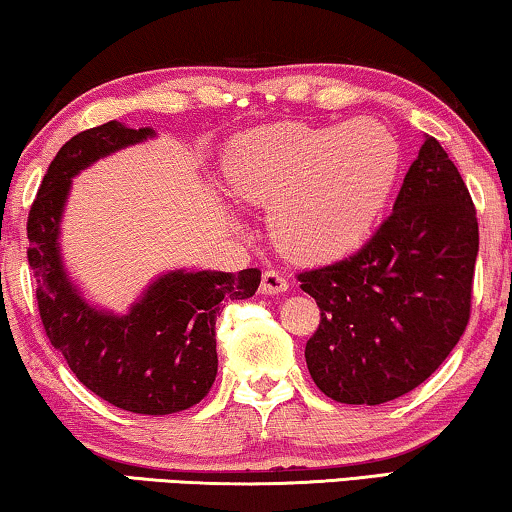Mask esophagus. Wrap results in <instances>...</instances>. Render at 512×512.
I'll return each mask as SVG.
<instances>
[{"instance_id":"esophagus-1","label":"esophagus","mask_w":512,"mask_h":512,"mask_svg":"<svg viewBox=\"0 0 512 512\" xmlns=\"http://www.w3.org/2000/svg\"><path fill=\"white\" fill-rule=\"evenodd\" d=\"M286 288H288V279L284 277V274H279L277 270L263 272V281H261V293L263 295L286 293Z\"/></svg>"}]
</instances>
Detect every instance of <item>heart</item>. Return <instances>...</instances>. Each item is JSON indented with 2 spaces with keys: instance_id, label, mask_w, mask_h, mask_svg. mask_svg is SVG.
<instances>
[{
  "instance_id": "b5f03b06",
  "label": "heart",
  "mask_w": 512,
  "mask_h": 512,
  "mask_svg": "<svg viewBox=\"0 0 512 512\" xmlns=\"http://www.w3.org/2000/svg\"><path fill=\"white\" fill-rule=\"evenodd\" d=\"M228 189L272 205L270 231L288 258L330 263L358 251L379 226L402 152L383 124H272L235 138L226 154Z\"/></svg>"
}]
</instances>
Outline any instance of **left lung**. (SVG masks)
<instances>
[{
  "instance_id": "obj_1",
  "label": "left lung",
  "mask_w": 512,
  "mask_h": 512,
  "mask_svg": "<svg viewBox=\"0 0 512 512\" xmlns=\"http://www.w3.org/2000/svg\"><path fill=\"white\" fill-rule=\"evenodd\" d=\"M476 256L469 189L439 140L425 136L392 214L365 247L298 274L321 309L305 348L318 390L376 406L427 381L469 323Z\"/></svg>"
}]
</instances>
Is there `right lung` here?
<instances>
[{"instance_id": "add662e5", "label": "right lung", "mask_w": 512, "mask_h": 512, "mask_svg": "<svg viewBox=\"0 0 512 512\" xmlns=\"http://www.w3.org/2000/svg\"><path fill=\"white\" fill-rule=\"evenodd\" d=\"M157 133L122 122L80 131L62 145L27 219V261L46 335L78 381L117 409L168 416L201 402L217 376L214 325L224 300H247L261 270H170L140 293L127 314L94 307L64 268L59 247L73 177L108 154Z\"/></svg>"}]
</instances>
